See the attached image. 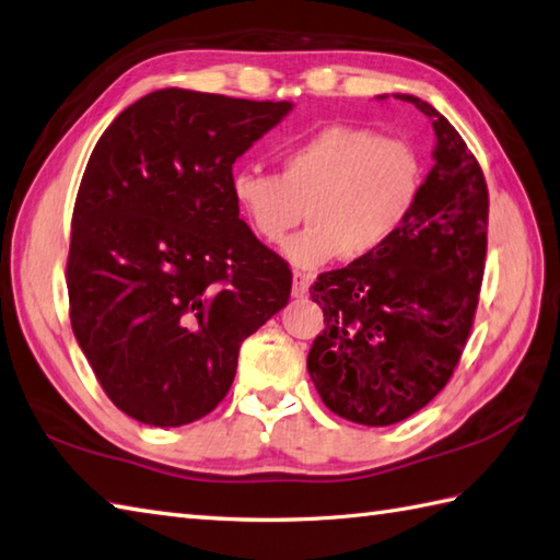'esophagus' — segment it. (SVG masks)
<instances>
[{
  "mask_svg": "<svg viewBox=\"0 0 560 560\" xmlns=\"http://www.w3.org/2000/svg\"><path fill=\"white\" fill-rule=\"evenodd\" d=\"M311 283H313L311 273L295 271V273H293V295H295V299H305V295H308Z\"/></svg>",
  "mask_w": 560,
  "mask_h": 560,
  "instance_id": "1",
  "label": "esophagus"
}]
</instances>
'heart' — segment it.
<instances>
[{
	"mask_svg": "<svg viewBox=\"0 0 560 560\" xmlns=\"http://www.w3.org/2000/svg\"><path fill=\"white\" fill-rule=\"evenodd\" d=\"M279 174L237 167L230 199L252 233L281 243L301 223L311 225L283 245L293 265L313 269L342 255L374 257L408 223L422 194V162L405 140L371 128L330 124L283 142Z\"/></svg>",
	"mask_w": 560,
	"mask_h": 560,
	"instance_id": "heart-1",
	"label": "heart"
}]
</instances>
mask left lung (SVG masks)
I'll return each mask as SVG.
<instances>
[{"label": "left lung", "mask_w": 560, "mask_h": 560, "mask_svg": "<svg viewBox=\"0 0 560 560\" xmlns=\"http://www.w3.org/2000/svg\"><path fill=\"white\" fill-rule=\"evenodd\" d=\"M434 167L408 223L374 257L325 271L311 287L325 330L308 352L323 402L345 420L388 427L422 410L462 359L483 283L488 186L456 128L422 98Z\"/></svg>", "instance_id": "obj_1"}]
</instances>
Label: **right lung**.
<instances>
[{
  "label": "right lung",
  "instance_id": "1",
  "mask_svg": "<svg viewBox=\"0 0 560 560\" xmlns=\"http://www.w3.org/2000/svg\"><path fill=\"white\" fill-rule=\"evenodd\" d=\"M291 108L170 86L98 138L72 213L70 320L128 418L201 420L233 386L240 345L289 303V265L240 221L228 182Z\"/></svg>",
  "mask_w": 560,
  "mask_h": 560
}]
</instances>
